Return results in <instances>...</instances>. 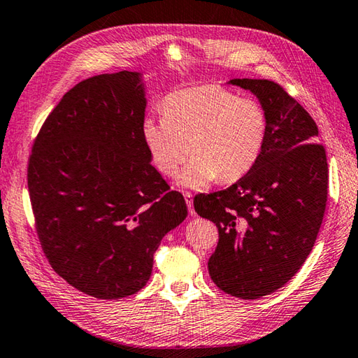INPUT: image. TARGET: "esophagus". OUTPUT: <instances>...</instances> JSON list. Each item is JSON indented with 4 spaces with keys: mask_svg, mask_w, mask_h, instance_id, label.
<instances>
[{
    "mask_svg": "<svg viewBox=\"0 0 358 358\" xmlns=\"http://www.w3.org/2000/svg\"><path fill=\"white\" fill-rule=\"evenodd\" d=\"M183 197L186 200V205H187V209H189V214L191 215H195V209H194V197L191 192H183Z\"/></svg>",
    "mask_w": 358,
    "mask_h": 358,
    "instance_id": "34e87169",
    "label": "esophagus"
}]
</instances>
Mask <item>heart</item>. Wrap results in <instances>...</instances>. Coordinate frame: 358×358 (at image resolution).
Here are the masks:
<instances>
[{
  "mask_svg": "<svg viewBox=\"0 0 358 358\" xmlns=\"http://www.w3.org/2000/svg\"><path fill=\"white\" fill-rule=\"evenodd\" d=\"M161 110L163 117L143 121V141L153 166L166 177L177 173L192 153L178 177L185 187L201 189L217 178L239 180L257 163L268 136L261 102L214 83L173 91Z\"/></svg>",
  "mask_w": 358,
  "mask_h": 358,
  "instance_id": "b5f03b06",
  "label": "heart"
}]
</instances>
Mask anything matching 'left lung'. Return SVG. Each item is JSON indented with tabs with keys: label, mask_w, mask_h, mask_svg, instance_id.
Wrapping results in <instances>:
<instances>
[{
	"label": "left lung",
	"mask_w": 358,
	"mask_h": 358,
	"mask_svg": "<svg viewBox=\"0 0 358 358\" xmlns=\"http://www.w3.org/2000/svg\"><path fill=\"white\" fill-rule=\"evenodd\" d=\"M268 116L257 163L225 191L197 195L194 208L219 228L209 276L220 290L257 299L281 289L310 255L327 201V159L312 116L278 83L233 79Z\"/></svg>",
	"instance_id": "8db88e82"
}]
</instances>
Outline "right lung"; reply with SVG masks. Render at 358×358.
<instances>
[{
  "instance_id": "obj_1",
  "label": "right lung",
  "mask_w": 358,
  "mask_h": 358,
  "mask_svg": "<svg viewBox=\"0 0 358 358\" xmlns=\"http://www.w3.org/2000/svg\"><path fill=\"white\" fill-rule=\"evenodd\" d=\"M145 105L141 73L82 80L46 117L29 158L41 248L57 275L99 299L141 290L163 237L187 215L150 164Z\"/></svg>"
}]
</instances>
